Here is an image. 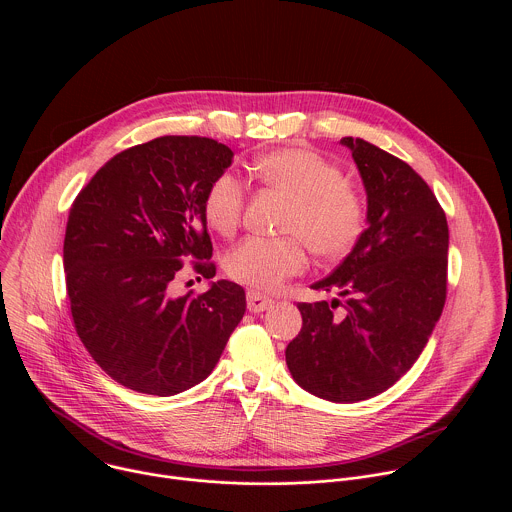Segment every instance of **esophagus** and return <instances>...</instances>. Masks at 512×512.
Listing matches in <instances>:
<instances>
[{
    "instance_id": "obj_1",
    "label": "esophagus",
    "mask_w": 512,
    "mask_h": 512,
    "mask_svg": "<svg viewBox=\"0 0 512 512\" xmlns=\"http://www.w3.org/2000/svg\"><path fill=\"white\" fill-rule=\"evenodd\" d=\"M273 306V300L271 298H267V296H263V294H259V291H247V308H249V312H253V314H259V312H265V310H269Z\"/></svg>"
}]
</instances>
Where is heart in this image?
I'll return each instance as SVG.
<instances>
[{"instance_id": "obj_1", "label": "heart", "mask_w": 512, "mask_h": 512, "mask_svg": "<svg viewBox=\"0 0 512 512\" xmlns=\"http://www.w3.org/2000/svg\"><path fill=\"white\" fill-rule=\"evenodd\" d=\"M255 176L291 200L283 233L300 236L320 257L348 253L364 229V200L344 180L340 166L306 148H281L255 162ZM245 208V184L233 172L218 174L202 202L210 229L233 235ZM308 259L302 241L249 237L227 257L233 279L255 289H275L304 271Z\"/></svg>"}]
</instances>
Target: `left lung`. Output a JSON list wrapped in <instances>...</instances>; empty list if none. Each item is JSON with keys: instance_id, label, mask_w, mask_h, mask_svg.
I'll use <instances>...</instances> for the list:
<instances>
[{"instance_id": "obj_1", "label": "left lung", "mask_w": 512, "mask_h": 512, "mask_svg": "<svg viewBox=\"0 0 512 512\" xmlns=\"http://www.w3.org/2000/svg\"><path fill=\"white\" fill-rule=\"evenodd\" d=\"M367 190V223L346 259L312 289L334 300L298 304L302 330L287 369L308 393L356 403L393 387L419 358L446 304L448 221L425 180L360 137H342Z\"/></svg>"}]
</instances>
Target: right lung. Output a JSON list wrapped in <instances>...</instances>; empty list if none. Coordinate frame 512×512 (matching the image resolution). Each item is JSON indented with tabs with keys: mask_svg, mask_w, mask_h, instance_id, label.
<instances>
[{
	"mask_svg": "<svg viewBox=\"0 0 512 512\" xmlns=\"http://www.w3.org/2000/svg\"><path fill=\"white\" fill-rule=\"evenodd\" d=\"M233 162L225 143L164 135L113 156L72 202L64 271L72 320L93 360L119 385L170 397L204 381L243 320L245 289L212 281L174 298L184 269L216 273L202 210Z\"/></svg>",
	"mask_w": 512,
	"mask_h": 512,
	"instance_id": "right-lung-1",
	"label": "right lung"
}]
</instances>
